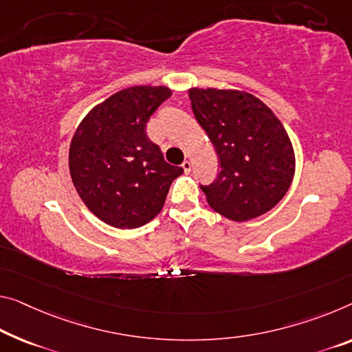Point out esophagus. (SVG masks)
<instances>
[{
  "label": "esophagus",
  "mask_w": 352,
  "mask_h": 352,
  "mask_svg": "<svg viewBox=\"0 0 352 352\" xmlns=\"http://www.w3.org/2000/svg\"><path fill=\"white\" fill-rule=\"evenodd\" d=\"M182 170H184V173H190V170H192V164L188 160H184L182 162Z\"/></svg>",
  "instance_id": "obj_1"
}]
</instances>
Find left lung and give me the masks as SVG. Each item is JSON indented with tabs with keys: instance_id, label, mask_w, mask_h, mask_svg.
<instances>
[{
	"instance_id": "left-lung-1",
	"label": "left lung",
	"mask_w": 352,
	"mask_h": 352,
	"mask_svg": "<svg viewBox=\"0 0 352 352\" xmlns=\"http://www.w3.org/2000/svg\"><path fill=\"white\" fill-rule=\"evenodd\" d=\"M188 97L220 159L217 179L201 187L209 206L232 221L266 214L288 192L296 171L282 121L245 91L190 88Z\"/></svg>"
}]
</instances>
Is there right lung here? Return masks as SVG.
I'll return each mask as SVG.
<instances>
[{"label": "right lung", "mask_w": 352, "mask_h": 352, "mask_svg": "<svg viewBox=\"0 0 352 352\" xmlns=\"http://www.w3.org/2000/svg\"><path fill=\"white\" fill-rule=\"evenodd\" d=\"M168 86L137 85L121 89L89 110L69 148V171L75 190L97 219L121 230L143 226L165 204L181 166L166 164L146 124Z\"/></svg>", "instance_id": "add662e5"}]
</instances>
